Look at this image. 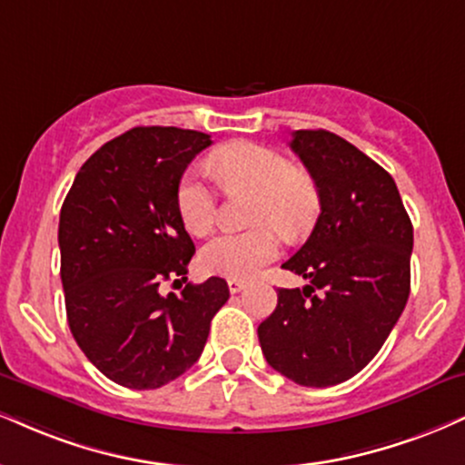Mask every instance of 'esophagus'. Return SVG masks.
<instances>
[{"mask_svg":"<svg viewBox=\"0 0 465 465\" xmlns=\"http://www.w3.org/2000/svg\"><path fill=\"white\" fill-rule=\"evenodd\" d=\"M227 286H229V292L236 294V292H240V290H244L247 282H242V279H227Z\"/></svg>","mask_w":465,"mask_h":465,"instance_id":"esophagus-1","label":"esophagus"}]
</instances>
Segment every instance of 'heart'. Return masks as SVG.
<instances>
[{"instance_id":"b5f03b06","label":"heart","mask_w":465,"mask_h":465,"mask_svg":"<svg viewBox=\"0 0 465 465\" xmlns=\"http://www.w3.org/2000/svg\"><path fill=\"white\" fill-rule=\"evenodd\" d=\"M227 193H255L251 232H223L201 251V266L210 275L249 279L272 262L282 251L279 229L296 238L314 225L321 210V194L310 173L296 169L279 151L249 141H233L218 147L208 158ZM177 210L183 227L193 236H203L216 221L214 190L199 173H188L179 182Z\"/></svg>"}]
</instances>
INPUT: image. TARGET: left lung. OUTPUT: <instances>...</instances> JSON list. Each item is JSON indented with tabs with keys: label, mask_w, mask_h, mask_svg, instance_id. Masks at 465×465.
<instances>
[{
	"label": "left lung",
	"mask_w": 465,
	"mask_h": 465,
	"mask_svg": "<svg viewBox=\"0 0 465 465\" xmlns=\"http://www.w3.org/2000/svg\"><path fill=\"white\" fill-rule=\"evenodd\" d=\"M290 147L321 194L310 238L283 264L310 286L279 288L257 338L283 377L329 388L368 366L405 310L413 227L392 175L355 144L296 130Z\"/></svg>",
	"instance_id": "obj_1"
}]
</instances>
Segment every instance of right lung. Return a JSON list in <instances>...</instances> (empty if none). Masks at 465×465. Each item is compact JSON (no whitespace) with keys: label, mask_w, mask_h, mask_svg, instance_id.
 <instances>
[{"label":"right lung","mask_w":465,"mask_h":465,"mask_svg":"<svg viewBox=\"0 0 465 465\" xmlns=\"http://www.w3.org/2000/svg\"><path fill=\"white\" fill-rule=\"evenodd\" d=\"M208 134L134 127L84 162L60 210V277L66 321L84 355L114 383L155 390L194 366L212 318L229 299L210 277L182 294L194 244L177 210V188Z\"/></svg>","instance_id":"obj_1"}]
</instances>
